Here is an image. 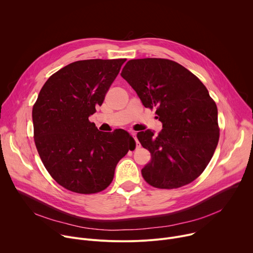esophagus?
Here are the masks:
<instances>
[{"label": "esophagus", "instance_id": "34e87169", "mask_svg": "<svg viewBox=\"0 0 253 253\" xmlns=\"http://www.w3.org/2000/svg\"><path fill=\"white\" fill-rule=\"evenodd\" d=\"M131 136L134 138V140H135V144H136V149H138V148H140V142L138 141V139H137V133L136 132H131Z\"/></svg>", "mask_w": 253, "mask_h": 253}]
</instances>
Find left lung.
Returning a JSON list of instances; mask_svg holds the SVG:
<instances>
[{"label": "left lung", "instance_id": "1", "mask_svg": "<svg viewBox=\"0 0 253 253\" xmlns=\"http://www.w3.org/2000/svg\"><path fill=\"white\" fill-rule=\"evenodd\" d=\"M121 76L146 108L156 107L163 129L154 136L139 132L151 160L141 170L145 181L160 189L182 187L200 176L219 140L217 107L203 83L189 70L161 58L130 60Z\"/></svg>", "mask_w": 253, "mask_h": 253}]
</instances>
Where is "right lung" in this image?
Returning <instances> with one entry per match:
<instances>
[{
  "label": "right lung",
  "instance_id": "1",
  "mask_svg": "<svg viewBox=\"0 0 253 253\" xmlns=\"http://www.w3.org/2000/svg\"><path fill=\"white\" fill-rule=\"evenodd\" d=\"M126 59L82 60L57 71L33 106L34 140L55 181L80 194L103 191L117 163L134 149L124 130L101 132L89 116L101 106Z\"/></svg>",
  "mask_w": 253,
  "mask_h": 253
}]
</instances>
